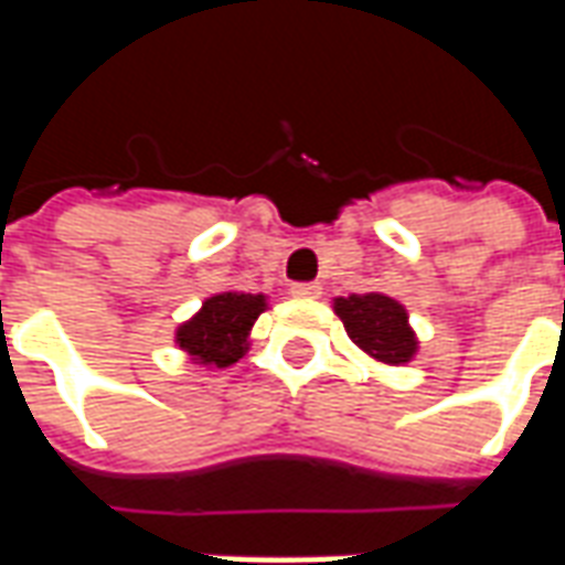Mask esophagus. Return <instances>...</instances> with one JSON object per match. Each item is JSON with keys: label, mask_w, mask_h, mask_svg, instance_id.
Masks as SVG:
<instances>
[{"label": "esophagus", "mask_w": 565, "mask_h": 565, "mask_svg": "<svg viewBox=\"0 0 565 565\" xmlns=\"http://www.w3.org/2000/svg\"><path fill=\"white\" fill-rule=\"evenodd\" d=\"M290 294H294L296 299H318V296L323 294V287H320V284H294Z\"/></svg>", "instance_id": "34e87169"}]
</instances>
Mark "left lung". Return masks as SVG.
<instances>
[{
  "label": "left lung",
  "instance_id": "1",
  "mask_svg": "<svg viewBox=\"0 0 565 565\" xmlns=\"http://www.w3.org/2000/svg\"><path fill=\"white\" fill-rule=\"evenodd\" d=\"M332 308L342 318L351 342L372 360L387 363V366H405L417 354V335L408 323V311L391 296H339Z\"/></svg>",
  "mask_w": 565,
  "mask_h": 565
}]
</instances>
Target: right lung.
Wrapping results in <instances>:
<instances>
[{"label":"right lung","mask_w":565,"mask_h":565,"mask_svg":"<svg viewBox=\"0 0 565 565\" xmlns=\"http://www.w3.org/2000/svg\"><path fill=\"white\" fill-rule=\"evenodd\" d=\"M266 308L269 302L263 294H214L202 302L193 318L174 330V344L199 366H233L247 354L250 327Z\"/></svg>","instance_id":"obj_1"}]
</instances>
